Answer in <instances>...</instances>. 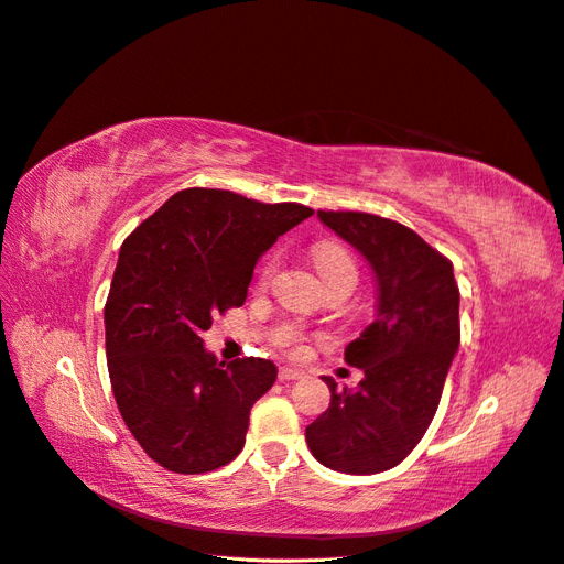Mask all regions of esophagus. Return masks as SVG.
I'll return each mask as SVG.
<instances>
[{
	"instance_id": "34e87169",
	"label": "esophagus",
	"mask_w": 564,
	"mask_h": 564,
	"mask_svg": "<svg viewBox=\"0 0 564 564\" xmlns=\"http://www.w3.org/2000/svg\"><path fill=\"white\" fill-rule=\"evenodd\" d=\"M306 375L302 370H295V368H281L279 370V379L281 381H297V379H304Z\"/></svg>"
}]
</instances>
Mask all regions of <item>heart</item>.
<instances>
[{
  "instance_id": "1",
  "label": "heart",
  "mask_w": 564,
  "mask_h": 564,
  "mask_svg": "<svg viewBox=\"0 0 564 564\" xmlns=\"http://www.w3.org/2000/svg\"><path fill=\"white\" fill-rule=\"evenodd\" d=\"M314 264L325 283H333V281L356 283L358 269H356L354 258L347 252V248H341L337 243H318L314 248ZM274 271H276V258H271V260H267V264L260 271L262 285H267L271 281ZM276 344L290 354H300L302 351V333L295 328V325H283L276 335Z\"/></svg>"
}]
</instances>
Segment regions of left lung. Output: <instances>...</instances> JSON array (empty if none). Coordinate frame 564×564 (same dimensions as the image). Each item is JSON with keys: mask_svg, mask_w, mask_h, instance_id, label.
I'll return each mask as SVG.
<instances>
[{"mask_svg": "<svg viewBox=\"0 0 564 564\" xmlns=\"http://www.w3.org/2000/svg\"><path fill=\"white\" fill-rule=\"evenodd\" d=\"M318 217L370 262L377 316L344 349L366 377L356 391L323 377L330 408L306 426V445L339 474H381L408 457L438 410L462 337L459 288L452 262L410 227L354 210Z\"/></svg>", "mask_w": 564, "mask_h": 564, "instance_id": "obj_1", "label": "left lung"}]
</instances>
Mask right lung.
I'll use <instances>...</instances> for the list:
<instances>
[{
    "label": "right lung",
    "mask_w": 564,
    "mask_h": 564,
    "mask_svg": "<svg viewBox=\"0 0 564 564\" xmlns=\"http://www.w3.org/2000/svg\"><path fill=\"white\" fill-rule=\"evenodd\" d=\"M308 215L302 204L192 187L123 241L105 304L107 370L133 438L173 474H208L243 449L250 408L276 366H225L202 335L215 314L246 302L258 260Z\"/></svg>",
    "instance_id": "1"
}]
</instances>
